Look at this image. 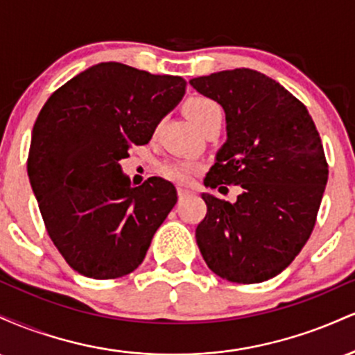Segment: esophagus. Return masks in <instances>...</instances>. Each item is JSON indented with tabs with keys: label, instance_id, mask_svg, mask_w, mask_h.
<instances>
[{
	"label": "esophagus",
	"instance_id": "obj_1",
	"mask_svg": "<svg viewBox=\"0 0 355 355\" xmlns=\"http://www.w3.org/2000/svg\"><path fill=\"white\" fill-rule=\"evenodd\" d=\"M190 193H191L190 190H187V189H182V187H180V189H178V198H180V200H182V198L189 197Z\"/></svg>",
	"mask_w": 355,
	"mask_h": 355
}]
</instances>
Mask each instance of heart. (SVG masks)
Listing matches in <instances>:
<instances>
[{
	"label": "heart",
	"instance_id": "obj_1",
	"mask_svg": "<svg viewBox=\"0 0 355 355\" xmlns=\"http://www.w3.org/2000/svg\"><path fill=\"white\" fill-rule=\"evenodd\" d=\"M185 112L198 128H202L207 121L214 120V118H223L222 107L209 96H191L185 101ZM198 170H200V165L190 160H166L160 166V172L165 178L182 183V185L190 183Z\"/></svg>",
	"mask_w": 355,
	"mask_h": 355
}]
</instances>
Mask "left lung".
Here are the masks:
<instances>
[{"label":"left lung","instance_id":"obj_1","mask_svg":"<svg viewBox=\"0 0 355 355\" xmlns=\"http://www.w3.org/2000/svg\"><path fill=\"white\" fill-rule=\"evenodd\" d=\"M190 85L227 118L229 138L203 182L242 187L235 203L202 193L197 245L222 279L263 282L291 266L315 225L329 177L319 132L302 101L263 73L235 68Z\"/></svg>","mask_w":355,"mask_h":355}]
</instances>
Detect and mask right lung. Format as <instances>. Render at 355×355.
I'll return each instance as SVG.
<instances>
[{"instance_id": "obj_1", "label": "right lung", "mask_w": 355, "mask_h": 355, "mask_svg": "<svg viewBox=\"0 0 355 355\" xmlns=\"http://www.w3.org/2000/svg\"><path fill=\"white\" fill-rule=\"evenodd\" d=\"M180 76L98 63L60 87L36 118L28 177L51 242L78 274L108 280L144 262L177 203L160 177L130 185L120 160L148 144L185 93Z\"/></svg>"}]
</instances>
